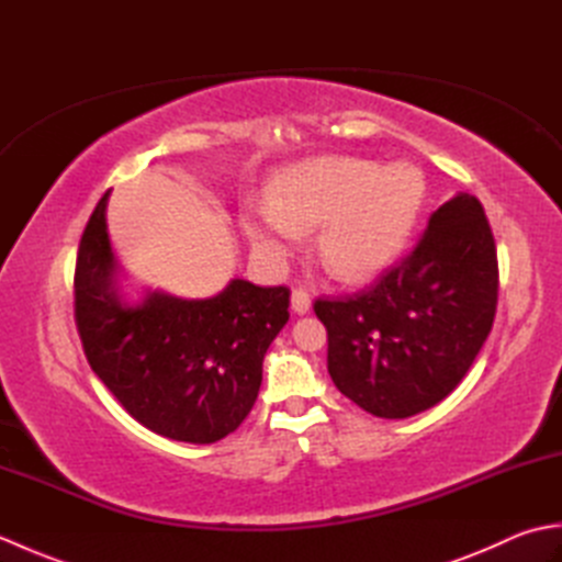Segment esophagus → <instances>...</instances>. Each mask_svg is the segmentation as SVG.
Wrapping results in <instances>:
<instances>
[{"label": "esophagus", "instance_id": "1", "mask_svg": "<svg viewBox=\"0 0 562 562\" xmlns=\"http://www.w3.org/2000/svg\"><path fill=\"white\" fill-rule=\"evenodd\" d=\"M292 308H294V314H306L308 308H312V296H308L306 290H302V288L292 290Z\"/></svg>", "mask_w": 562, "mask_h": 562}]
</instances>
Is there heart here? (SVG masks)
Listing matches in <instances>:
<instances>
[{"label": "heart", "mask_w": 562, "mask_h": 562, "mask_svg": "<svg viewBox=\"0 0 562 562\" xmlns=\"http://www.w3.org/2000/svg\"><path fill=\"white\" fill-rule=\"evenodd\" d=\"M425 178L413 164L321 157L296 164L270 188V202L241 214L260 256L282 258L321 226L318 254L330 272L364 280L401 254L423 207Z\"/></svg>", "instance_id": "1"}]
</instances>
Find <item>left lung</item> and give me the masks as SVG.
<instances>
[{
  "instance_id": "8db88e82",
  "label": "left lung",
  "mask_w": 562,
  "mask_h": 562,
  "mask_svg": "<svg viewBox=\"0 0 562 562\" xmlns=\"http://www.w3.org/2000/svg\"><path fill=\"white\" fill-rule=\"evenodd\" d=\"M497 248L479 198L459 193L372 288L316 300L328 374L367 413L401 420L459 386L493 328Z\"/></svg>"
}]
</instances>
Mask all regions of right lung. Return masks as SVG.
<instances>
[{
  "label": "right lung",
  "instance_id": "right-lung-1",
  "mask_svg": "<svg viewBox=\"0 0 562 562\" xmlns=\"http://www.w3.org/2000/svg\"><path fill=\"white\" fill-rule=\"evenodd\" d=\"M103 193L81 234L75 321L93 372L151 432L212 445L241 425L262 381V357L290 321V290L232 280L210 300L149 292L127 304L105 232Z\"/></svg>",
  "mask_w": 562,
  "mask_h": 562
}]
</instances>
